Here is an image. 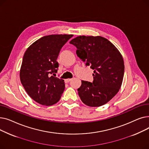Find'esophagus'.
Returning <instances> with one entry per match:
<instances>
[{
	"mask_svg": "<svg viewBox=\"0 0 149 149\" xmlns=\"http://www.w3.org/2000/svg\"><path fill=\"white\" fill-rule=\"evenodd\" d=\"M71 80H72L71 79H67L65 80V83H69Z\"/></svg>",
	"mask_w": 149,
	"mask_h": 149,
	"instance_id": "obj_1",
	"label": "esophagus"
}]
</instances>
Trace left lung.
Segmentation results:
<instances>
[{
    "label": "left lung",
    "instance_id": "obj_1",
    "mask_svg": "<svg viewBox=\"0 0 149 149\" xmlns=\"http://www.w3.org/2000/svg\"><path fill=\"white\" fill-rule=\"evenodd\" d=\"M86 66L93 69L92 83L81 81L78 93L82 102L90 107L106 104L119 91L124 72L121 53L107 38L101 36H80L69 42Z\"/></svg>",
    "mask_w": 149,
    "mask_h": 149
}]
</instances>
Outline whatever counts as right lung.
Here are the masks:
<instances>
[{
  "instance_id": "obj_1",
  "label": "right lung",
  "mask_w": 149,
  "mask_h": 149,
  "mask_svg": "<svg viewBox=\"0 0 149 149\" xmlns=\"http://www.w3.org/2000/svg\"><path fill=\"white\" fill-rule=\"evenodd\" d=\"M72 34L44 36L30 45L23 56L20 79L29 97L42 105L52 106L60 100L65 88L57 72L58 54Z\"/></svg>"
}]
</instances>
